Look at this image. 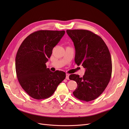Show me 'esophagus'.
Wrapping results in <instances>:
<instances>
[{
  "label": "esophagus",
  "mask_w": 129,
  "mask_h": 129,
  "mask_svg": "<svg viewBox=\"0 0 129 129\" xmlns=\"http://www.w3.org/2000/svg\"><path fill=\"white\" fill-rule=\"evenodd\" d=\"M69 76H70V75L69 74H66V79H69Z\"/></svg>",
  "instance_id": "1"
}]
</instances>
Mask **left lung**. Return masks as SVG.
<instances>
[{"instance_id": "1", "label": "left lung", "mask_w": 129, "mask_h": 129, "mask_svg": "<svg viewBox=\"0 0 129 129\" xmlns=\"http://www.w3.org/2000/svg\"><path fill=\"white\" fill-rule=\"evenodd\" d=\"M75 48V63L86 69L84 75L71 74L69 78L77 83L74 96L86 102L97 98L109 84L112 60L109 49L100 36L86 30H67Z\"/></svg>"}]
</instances>
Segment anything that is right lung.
Returning <instances> with one entry per match:
<instances>
[{
	"instance_id": "1",
	"label": "right lung",
	"mask_w": 129,
	"mask_h": 129,
	"mask_svg": "<svg viewBox=\"0 0 129 129\" xmlns=\"http://www.w3.org/2000/svg\"><path fill=\"white\" fill-rule=\"evenodd\" d=\"M65 32L39 30L27 37L19 47L15 62L17 77L23 90L34 99L51 97L65 78V72H51L45 64Z\"/></svg>"
}]
</instances>
